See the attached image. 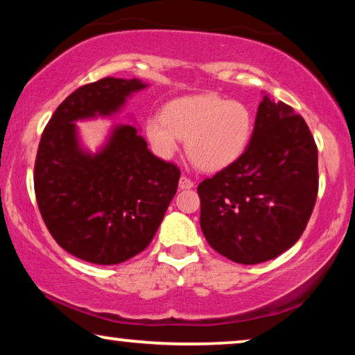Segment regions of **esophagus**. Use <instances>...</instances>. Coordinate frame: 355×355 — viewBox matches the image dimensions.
Instances as JSON below:
<instances>
[{
  "mask_svg": "<svg viewBox=\"0 0 355 355\" xmlns=\"http://www.w3.org/2000/svg\"><path fill=\"white\" fill-rule=\"evenodd\" d=\"M193 187V181L186 174H182L181 179H179V189H191Z\"/></svg>",
  "mask_w": 355,
  "mask_h": 355,
  "instance_id": "obj_1",
  "label": "esophagus"
}]
</instances>
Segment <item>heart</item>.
I'll list each match as a JSON object with an SVG mask.
<instances>
[{
    "mask_svg": "<svg viewBox=\"0 0 355 355\" xmlns=\"http://www.w3.org/2000/svg\"><path fill=\"white\" fill-rule=\"evenodd\" d=\"M252 130V114L241 101L207 94L178 98L163 114L145 121V135L158 157L171 158L186 139L192 162L202 169H221L241 157Z\"/></svg>",
    "mask_w": 355,
    "mask_h": 355,
    "instance_id": "1",
    "label": "heart"
}]
</instances>
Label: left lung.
<instances>
[{
	"label": "left lung",
	"mask_w": 355,
	"mask_h": 355,
	"mask_svg": "<svg viewBox=\"0 0 355 355\" xmlns=\"http://www.w3.org/2000/svg\"><path fill=\"white\" fill-rule=\"evenodd\" d=\"M200 227L218 254L255 265L291 249L312 216L318 150L307 123L263 96L244 153L197 187Z\"/></svg>",
	"instance_id": "1"
}]
</instances>
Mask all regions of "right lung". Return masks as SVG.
I'll return each instance as SVG.
<instances>
[{"mask_svg":"<svg viewBox=\"0 0 355 355\" xmlns=\"http://www.w3.org/2000/svg\"><path fill=\"white\" fill-rule=\"evenodd\" d=\"M144 87L114 77L79 87L58 106L38 144V210L53 239L90 263L116 265L147 249L178 191L181 169L155 157L134 125L116 128L94 157L77 142L74 121L116 113Z\"/></svg>","mask_w":355,"mask_h":355,"instance_id":"add662e5","label":"right lung"}]
</instances>
